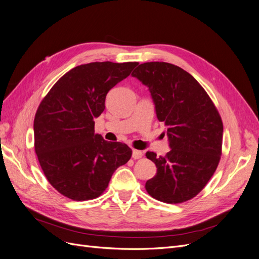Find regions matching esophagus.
<instances>
[{
    "label": "esophagus",
    "mask_w": 259,
    "mask_h": 259,
    "mask_svg": "<svg viewBox=\"0 0 259 259\" xmlns=\"http://www.w3.org/2000/svg\"><path fill=\"white\" fill-rule=\"evenodd\" d=\"M143 155H144V153H143L142 151H139V150H133V154H132L133 159H135V160L140 159V158H143Z\"/></svg>",
    "instance_id": "obj_1"
}]
</instances>
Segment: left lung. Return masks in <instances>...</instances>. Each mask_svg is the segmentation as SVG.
Here are the masks:
<instances>
[{
  "instance_id": "1",
  "label": "left lung",
  "mask_w": 259,
  "mask_h": 259,
  "mask_svg": "<svg viewBox=\"0 0 259 259\" xmlns=\"http://www.w3.org/2000/svg\"><path fill=\"white\" fill-rule=\"evenodd\" d=\"M132 76L150 92L170 149L164 156L146 153L156 166L146 190L152 198L170 204L190 200L205 187L221 160V115L198 81L175 65L145 62Z\"/></svg>"
}]
</instances>
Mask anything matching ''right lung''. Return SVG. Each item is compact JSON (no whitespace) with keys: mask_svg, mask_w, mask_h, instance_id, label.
I'll use <instances>...</instances> for the list:
<instances>
[{"mask_svg":"<svg viewBox=\"0 0 259 259\" xmlns=\"http://www.w3.org/2000/svg\"><path fill=\"white\" fill-rule=\"evenodd\" d=\"M138 62H91L70 70L44 97L35 113L34 149L50 184L74 201L95 199L132 149L95 134L108 92L126 79Z\"/></svg>","mask_w":259,"mask_h":259,"instance_id":"right-lung-1","label":"right lung"}]
</instances>
